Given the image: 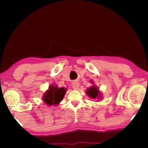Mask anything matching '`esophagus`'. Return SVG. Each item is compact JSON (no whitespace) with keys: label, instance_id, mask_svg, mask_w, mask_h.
Listing matches in <instances>:
<instances>
[{"label":"esophagus","instance_id":"obj_1","mask_svg":"<svg viewBox=\"0 0 148 148\" xmlns=\"http://www.w3.org/2000/svg\"><path fill=\"white\" fill-rule=\"evenodd\" d=\"M73 88L75 89V90H77L79 88V84L77 82H74L73 83Z\"/></svg>","mask_w":148,"mask_h":148}]
</instances>
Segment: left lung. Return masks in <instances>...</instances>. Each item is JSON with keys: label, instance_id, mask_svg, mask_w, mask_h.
<instances>
[{"label": "left lung", "instance_id": "obj_1", "mask_svg": "<svg viewBox=\"0 0 148 148\" xmlns=\"http://www.w3.org/2000/svg\"><path fill=\"white\" fill-rule=\"evenodd\" d=\"M87 94L88 95V96L91 97L93 99H95L96 98H99L98 97H100V93H99L98 89L97 88L96 86H92L90 88H89L87 90Z\"/></svg>", "mask_w": 148, "mask_h": 148}]
</instances>
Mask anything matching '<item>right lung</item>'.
<instances>
[{
    "label": "right lung",
    "mask_w": 148,
    "mask_h": 148,
    "mask_svg": "<svg viewBox=\"0 0 148 148\" xmlns=\"http://www.w3.org/2000/svg\"><path fill=\"white\" fill-rule=\"evenodd\" d=\"M65 89L63 88H58L57 86H50L49 90L46 92L44 96V101L46 104L52 106V105H57L62 100L66 93Z\"/></svg>",
    "instance_id": "1"
}]
</instances>
